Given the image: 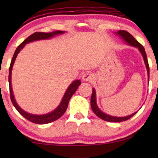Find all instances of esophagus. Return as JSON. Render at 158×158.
I'll return each instance as SVG.
<instances>
[{
    "mask_svg": "<svg viewBox=\"0 0 158 158\" xmlns=\"http://www.w3.org/2000/svg\"><path fill=\"white\" fill-rule=\"evenodd\" d=\"M82 79H83V81L91 82L94 79V77L93 74H91L90 73H86L85 74H83V77H82Z\"/></svg>",
    "mask_w": 158,
    "mask_h": 158,
    "instance_id": "34e87169",
    "label": "esophagus"
}]
</instances>
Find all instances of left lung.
I'll return each instance as SVG.
<instances>
[{"label": "left lung", "instance_id": "left-lung-1", "mask_svg": "<svg viewBox=\"0 0 158 158\" xmlns=\"http://www.w3.org/2000/svg\"><path fill=\"white\" fill-rule=\"evenodd\" d=\"M116 35H118L125 42L127 43V44L129 45V46H132L135 47H137L139 49V51L141 53L142 55V57H143L144 64H145L147 71H148V83H149V78H150V68H149V64L148 61V58H147V55L145 52V49L143 47V46L137 42V40H135V38L133 37V36L131 35V34H129L128 31H124V30H119V31L116 32L115 33ZM90 106H91V109L94 112V114L99 117L101 119L106 121V122H124V121L128 120L129 118L135 115V114H137V111L135 112L129 116H122V117H118V116H111L109 115V114L104 113L101 110L99 109L98 106H97L96 103V90H95L94 88H93V93L91 95V98H90Z\"/></svg>", "mask_w": 158, "mask_h": 158}]
</instances>
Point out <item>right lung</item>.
<instances>
[{
  "mask_svg": "<svg viewBox=\"0 0 158 158\" xmlns=\"http://www.w3.org/2000/svg\"><path fill=\"white\" fill-rule=\"evenodd\" d=\"M64 31H55L52 32H49V33H44V32H35L31 35H30L29 37L26 39L23 42L19 44L18 47H17L16 51L13 56L12 60L10 62V68H9V75H8V83H9V89H10V100L13 105L16 108V109L19 112V114H21L23 117L27 118V120L30 121V122L35 123V124H48V123L52 122L58 119V118L61 117L63 115V114L66 111L67 108H68L69 101L73 96V95L75 94L76 91L78 86L81 84V82L80 80H76L74 81L70 85L68 86V89L66 90L65 93H64L63 98H62L61 102L59 104V106L56 108L55 110L49 112L48 114H42V115H36V114H29L28 112L25 111L18 105L16 103V99H15L14 92H13L12 89V85H11V73L12 69L14 64L16 60V58L18 55L21 49L25 47V45L28 44V43L34 42V41H39V40H49L53 36H55L56 35H60V34H64Z\"/></svg>",
  "mask_w": 158,
  "mask_h": 158,
  "instance_id": "1",
  "label": "right lung"
}]
</instances>
